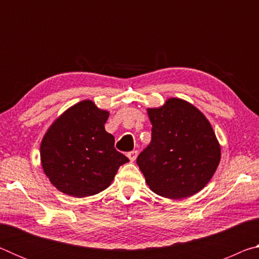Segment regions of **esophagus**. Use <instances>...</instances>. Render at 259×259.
<instances>
[{
    "instance_id": "esophagus-1",
    "label": "esophagus",
    "mask_w": 259,
    "mask_h": 259,
    "mask_svg": "<svg viewBox=\"0 0 259 259\" xmlns=\"http://www.w3.org/2000/svg\"><path fill=\"white\" fill-rule=\"evenodd\" d=\"M137 155H138V151H131L128 153V157L131 162H134L136 160Z\"/></svg>"
}]
</instances>
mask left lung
I'll list each match as a JSON object with an SVG mask.
<instances>
[{
	"label": "left lung",
	"mask_w": 259,
	"mask_h": 259,
	"mask_svg": "<svg viewBox=\"0 0 259 259\" xmlns=\"http://www.w3.org/2000/svg\"><path fill=\"white\" fill-rule=\"evenodd\" d=\"M147 113L152 139L137 157L147 185L168 199L188 198L202 190L221 161V146L207 117L178 98Z\"/></svg>",
	"instance_id": "obj_1"
}]
</instances>
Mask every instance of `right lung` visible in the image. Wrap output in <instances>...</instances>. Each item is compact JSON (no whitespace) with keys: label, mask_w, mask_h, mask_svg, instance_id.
Listing matches in <instances>:
<instances>
[{"label":"right lung","mask_w":259,"mask_h":259,"mask_svg":"<svg viewBox=\"0 0 259 259\" xmlns=\"http://www.w3.org/2000/svg\"><path fill=\"white\" fill-rule=\"evenodd\" d=\"M109 113L91 100L74 105L57 119L41 143L45 174L60 192L85 198L111 185L128 157L114 147L105 130Z\"/></svg>","instance_id":"1"}]
</instances>
